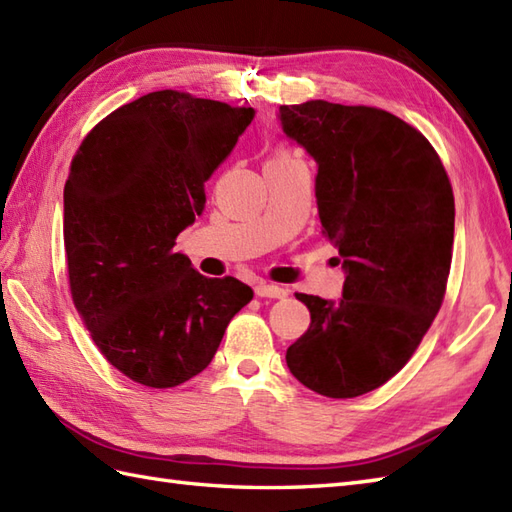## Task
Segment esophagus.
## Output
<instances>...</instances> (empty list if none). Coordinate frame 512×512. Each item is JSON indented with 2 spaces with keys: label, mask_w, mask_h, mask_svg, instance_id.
Here are the masks:
<instances>
[{
  "label": "esophagus",
  "mask_w": 512,
  "mask_h": 512,
  "mask_svg": "<svg viewBox=\"0 0 512 512\" xmlns=\"http://www.w3.org/2000/svg\"><path fill=\"white\" fill-rule=\"evenodd\" d=\"M255 294L261 296V299H285V296H288V292L279 288V285H272L266 281H259L255 285Z\"/></svg>",
  "instance_id": "obj_1"
}]
</instances>
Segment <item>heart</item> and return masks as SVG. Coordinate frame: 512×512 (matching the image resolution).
Instances as JSON below:
<instances>
[{"label":"heart","mask_w":512,"mask_h":512,"mask_svg":"<svg viewBox=\"0 0 512 512\" xmlns=\"http://www.w3.org/2000/svg\"><path fill=\"white\" fill-rule=\"evenodd\" d=\"M290 157H292V154L288 150H277L270 159H290Z\"/></svg>","instance_id":"1"}]
</instances>
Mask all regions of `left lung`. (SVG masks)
<instances>
[{"label": "left lung", "mask_w": 512, "mask_h": 512, "mask_svg": "<svg viewBox=\"0 0 512 512\" xmlns=\"http://www.w3.org/2000/svg\"><path fill=\"white\" fill-rule=\"evenodd\" d=\"M283 133L318 163L316 205L347 279L342 299L312 294V323L285 353L303 386L360 397L408 364L441 310L454 248V192L417 128L375 106H279Z\"/></svg>", "instance_id": "left-lung-1"}]
</instances>
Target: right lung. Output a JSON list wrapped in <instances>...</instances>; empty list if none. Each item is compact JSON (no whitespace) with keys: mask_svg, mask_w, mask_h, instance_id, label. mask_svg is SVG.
I'll return each instance as SVG.
<instances>
[{"mask_svg":"<svg viewBox=\"0 0 512 512\" xmlns=\"http://www.w3.org/2000/svg\"><path fill=\"white\" fill-rule=\"evenodd\" d=\"M253 117L251 106L152 91L95 124L71 159V301L106 362L141 386L174 388L205 371L253 299L246 283L209 279L172 251Z\"/></svg>","mask_w":512,"mask_h":512,"instance_id":"right-lung-1","label":"right lung"}]
</instances>
